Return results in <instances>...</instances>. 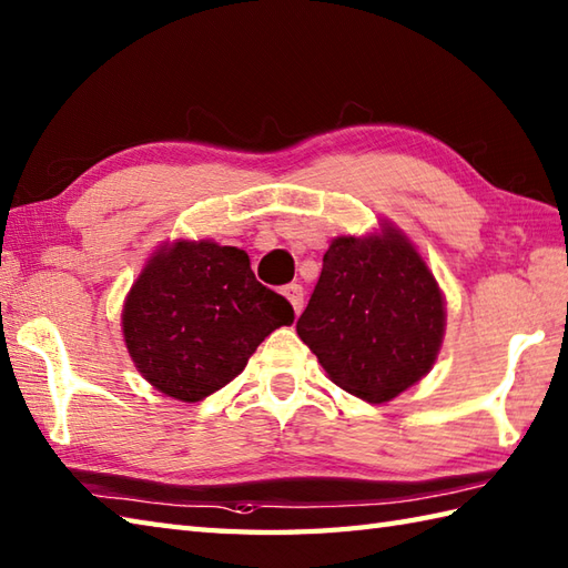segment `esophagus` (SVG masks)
I'll return each mask as SVG.
<instances>
[{
	"instance_id": "1",
	"label": "esophagus",
	"mask_w": 568,
	"mask_h": 568,
	"mask_svg": "<svg viewBox=\"0 0 568 568\" xmlns=\"http://www.w3.org/2000/svg\"><path fill=\"white\" fill-rule=\"evenodd\" d=\"M283 295H285L287 300H291L295 315H300V312H303V307H305V291H303V285H297V283L285 285V287H283Z\"/></svg>"
}]
</instances>
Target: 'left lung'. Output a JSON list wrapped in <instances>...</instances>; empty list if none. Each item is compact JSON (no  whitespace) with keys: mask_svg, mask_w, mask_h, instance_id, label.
<instances>
[{"mask_svg":"<svg viewBox=\"0 0 568 568\" xmlns=\"http://www.w3.org/2000/svg\"><path fill=\"white\" fill-rule=\"evenodd\" d=\"M297 334L339 388L385 403L432 368L444 300L403 234L339 236L324 253Z\"/></svg>","mask_w":568,"mask_h":568,"instance_id":"left-lung-1","label":"left lung"}]
</instances>
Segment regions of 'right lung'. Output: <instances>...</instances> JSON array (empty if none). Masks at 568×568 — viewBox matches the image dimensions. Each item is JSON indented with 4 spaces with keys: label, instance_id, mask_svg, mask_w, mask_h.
Wrapping results in <instances>:
<instances>
[{
    "label": "right lung",
    "instance_id": "add662e5",
    "mask_svg": "<svg viewBox=\"0 0 568 568\" xmlns=\"http://www.w3.org/2000/svg\"><path fill=\"white\" fill-rule=\"evenodd\" d=\"M293 320V305L256 281L244 251L178 241L139 275L122 327L143 378L197 403L234 381L265 336Z\"/></svg>",
    "mask_w": 568,
    "mask_h": 568
}]
</instances>
